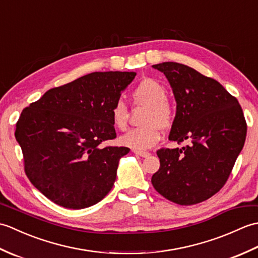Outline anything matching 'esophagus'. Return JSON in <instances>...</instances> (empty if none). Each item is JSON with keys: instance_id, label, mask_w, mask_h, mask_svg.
Listing matches in <instances>:
<instances>
[{"instance_id": "esophagus-1", "label": "esophagus", "mask_w": 258, "mask_h": 258, "mask_svg": "<svg viewBox=\"0 0 258 258\" xmlns=\"http://www.w3.org/2000/svg\"><path fill=\"white\" fill-rule=\"evenodd\" d=\"M136 155H140V156H142V157H147V156H150V153L149 152H143V151H133Z\"/></svg>"}]
</instances>
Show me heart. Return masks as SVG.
Segmentation results:
<instances>
[{
	"label": "heart",
	"instance_id": "obj_1",
	"mask_svg": "<svg viewBox=\"0 0 258 258\" xmlns=\"http://www.w3.org/2000/svg\"><path fill=\"white\" fill-rule=\"evenodd\" d=\"M166 97V89L158 81L146 78L139 82L132 92V98L135 105L147 106L142 118L144 125L126 132L119 139L120 144L135 151H144L161 140V128H169L175 119V109ZM111 119L118 130H125L127 126L128 106L122 100L114 103Z\"/></svg>",
	"mask_w": 258,
	"mask_h": 258
}]
</instances>
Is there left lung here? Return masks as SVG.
Returning a JSON list of instances; mask_svg holds the SVG:
<instances>
[{"instance_id": "left-lung-1", "label": "left lung", "mask_w": 258, "mask_h": 258, "mask_svg": "<svg viewBox=\"0 0 258 258\" xmlns=\"http://www.w3.org/2000/svg\"><path fill=\"white\" fill-rule=\"evenodd\" d=\"M153 68L165 74L177 103L168 139L189 144L156 152L161 166L152 184L168 201L194 205L227 182L244 146L247 124L236 97L217 81L175 62Z\"/></svg>"}]
</instances>
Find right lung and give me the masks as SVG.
Instances as JSON below:
<instances>
[{"mask_svg": "<svg viewBox=\"0 0 258 258\" xmlns=\"http://www.w3.org/2000/svg\"><path fill=\"white\" fill-rule=\"evenodd\" d=\"M134 72H94L48 90L22 111L15 139L30 182L55 204L81 210L112 189L128 147L116 138L111 109Z\"/></svg>", "mask_w": 258, "mask_h": 258, "instance_id": "right-lung-1", "label": "right lung"}]
</instances>
